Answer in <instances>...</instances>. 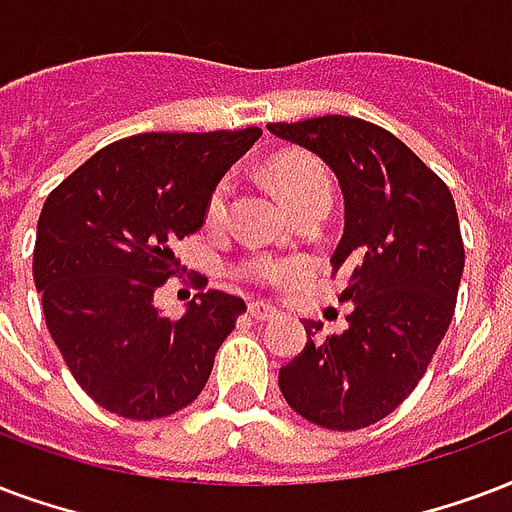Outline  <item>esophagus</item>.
Wrapping results in <instances>:
<instances>
[{"instance_id": "34e87169", "label": "esophagus", "mask_w": 512, "mask_h": 512, "mask_svg": "<svg viewBox=\"0 0 512 512\" xmlns=\"http://www.w3.org/2000/svg\"><path fill=\"white\" fill-rule=\"evenodd\" d=\"M249 317L265 322V319L276 317V308H273L271 303H263V300H252V303H249Z\"/></svg>"}]
</instances>
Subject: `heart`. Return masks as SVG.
<instances>
[{
  "mask_svg": "<svg viewBox=\"0 0 512 512\" xmlns=\"http://www.w3.org/2000/svg\"><path fill=\"white\" fill-rule=\"evenodd\" d=\"M271 177L279 187V193L287 204L292 206V212L300 206L311 204V201H330L333 195V185L327 177L325 166L303 155V152H287L271 161ZM230 185L228 177H222L217 185L212 187V193L206 198L204 206V225L209 230H220L228 222V204H230ZM303 263L295 257H276L265 255V252H252L244 255L239 263L233 265V271L239 279L260 287H273V284H282L284 279H290L295 273H300Z\"/></svg>",
  "mask_w": 512,
  "mask_h": 512,
  "instance_id": "1",
  "label": "heart"
}]
</instances>
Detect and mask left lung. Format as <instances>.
Wrapping results in <instances>:
<instances>
[{"instance_id": "8db88e82", "label": "left lung", "mask_w": 512, "mask_h": 512, "mask_svg": "<svg viewBox=\"0 0 512 512\" xmlns=\"http://www.w3.org/2000/svg\"><path fill=\"white\" fill-rule=\"evenodd\" d=\"M335 171L346 228L333 276L346 271L351 300L341 335L308 341L279 370L295 413L325 429H362L395 411L427 373L456 308L464 244L454 195L419 155L386 128L346 115L268 123Z\"/></svg>"}]
</instances>
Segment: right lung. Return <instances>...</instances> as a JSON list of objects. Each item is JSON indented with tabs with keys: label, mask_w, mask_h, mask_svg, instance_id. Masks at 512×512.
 <instances>
[{
	"label": "right lung",
	"mask_w": 512,
	"mask_h": 512,
	"mask_svg": "<svg viewBox=\"0 0 512 512\" xmlns=\"http://www.w3.org/2000/svg\"><path fill=\"white\" fill-rule=\"evenodd\" d=\"M260 134L252 126L128 136L48 195L34 284L66 368L101 408L150 421L201 395L247 303L222 290L198 292L185 317L169 319L152 298L182 271L171 247L204 225L212 187Z\"/></svg>",
	"instance_id": "add662e5"
}]
</instances>
